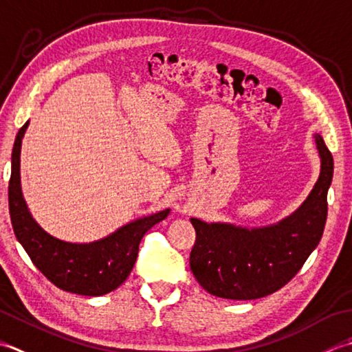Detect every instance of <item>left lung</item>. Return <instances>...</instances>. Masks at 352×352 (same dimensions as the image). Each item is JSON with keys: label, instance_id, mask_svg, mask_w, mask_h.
Listing matches in <instances>:
<instances>
[{"label": "left lung", "instance_id": "obj_1", "mask_svg": "<svg viewBox=\"0 0 352 352\" xmlns=\"http://www.w3.org/2000/svg\"><path fill=\"white\" fill-rule=\"evenodd\" d=\"M314 141L320 157L319 179L290 216L261 228L190 219L196 229L190 267L208 293L235 300L267 296L289 283L316 249L327 221L334 164L319 133Z\"/></svg>", "mask_w": 352, "mask_h": 352}]
</instances>
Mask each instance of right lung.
<instances>
[{"instance_id": "1", "label": "right lung", "mask_w": 352, "mask_h": 352, "mask_svg": "<svg viewBox=\"0 0 352 352\" xmlns=\"http://www.w3.org/2000/svg\"><path fill=\"white\" fill-rule=\"evenodd\" d=\"M28 121L19 129L12 152L9 211L13 231L33 264L60 290L83 296H102L126 281L138 256L140 241L170 210L129 221L104 239L71 243L50 235L32 216L21 188V144Z\"/></svg>"}]
</instances>
